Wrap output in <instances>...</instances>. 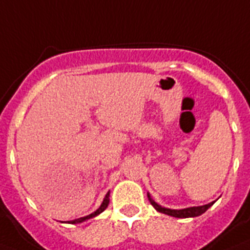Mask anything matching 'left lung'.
I'll list each match as a JSON object with an SVG mask.
<instances>
[{
  "label": "left lung",
  "instance_id": "left-lung-1",
  "mask_svg": "<svg viewBox=\"0 0 250 250\" xmlns=\"http://www.w3.org/2000/svg\"><path fill=\"white\" fill-rule=\"evenodd\" d=\"M147 197H148V201L150 203L154 206V208L156 211L161 213H165V215H169V216H173V217H179V219H187V217H196V216H200L202 215L203 212H206L207 209L209 207L212 206L213 202L208 203V205H203V206H197V207H188V208H182V209H171V208H167V207H161L160 205H157L151 196L147 193Z\"/></svg>",
  "mask_w": 250,
  "mask_h": 250
}]
</instances>
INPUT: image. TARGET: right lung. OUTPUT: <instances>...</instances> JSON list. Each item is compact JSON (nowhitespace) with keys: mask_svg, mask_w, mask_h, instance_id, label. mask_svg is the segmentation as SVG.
I'll use <instances>...</instances> for the list:
<instances>
[{"mask_svg":"<svg viewBox=\"0 0 250 250\" xmlns=\"http://www.w3.org/2000/svg\"><path fill=\"white\" fill-rule=\"evenodd\" d=\"M109 205V192L106 193L105 194V198H104V201H103V203L100 205V207L98 209H96L95 212L93 213H90V215L85 216V217H80V219H76V220H72V221H68V224H80V222H83L86 221V220H89V219H93V217H95V216H98L99 213H102L104 209L108 207Z\"/></svg>","mask_w":250,"mask_h":250,"instance_id":"add662e5","label":"right lung"}]
</instances>
